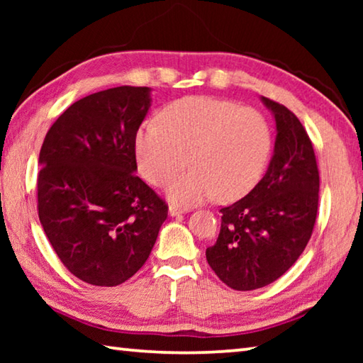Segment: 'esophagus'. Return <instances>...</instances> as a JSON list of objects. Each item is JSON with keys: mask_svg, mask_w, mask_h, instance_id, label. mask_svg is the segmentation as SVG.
I'll list each match as a JSON object with an SVG mask.
<instances>
[{"mask_svg": "<svg viewBox=\"0 0 363 363\" xmlns=\"http://www.w3.org/2000/svg\"><path fill=\"white\" fill-rule=\"evenodd\" d=\"M190 211L189 206H181V205H171L169 206V214L171 216H179V214H184Z\"/></svg>", "mask_w": 363, "mask_h": 363, "instance_id": "1", "label": "esophagus"}]
</instances>
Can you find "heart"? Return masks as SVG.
I'll return each mask as SVG.
<instances>
[{
  "mask_svg": "<svg viewBox=\"0 0 363 363\" xmlns=\"http://www.w3.org/2000/svg\"><path fill=\"white\" fill-rule=\"evenodd\" d=\"M274 134L255 108L216 97H184L147 120L134 140L140 174L163 186L189 155L190 171L169 184L176 203L195 205L218 195L230 201L247 195L267 168Z\"/></svg>",
  "mask_w": 363,
  "mask_h": 363,
  "instance_id": "b5f03b06",
  "label": "heart"
}]
</instances>
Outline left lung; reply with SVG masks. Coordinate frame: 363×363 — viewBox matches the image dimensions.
I'll list each match as a JSON object with an SVG mask.
<instances>
[{
    "label": "left lung",
    "mask_w": 363,
    "mask_h": 363,
    "mask_svg": "<svg viewBox=\"0 0 363 363\" xmlns=\"http://www.w3.org/2000/svg\"><path fill=\"white\" fill-rule=\"evenodd\" d=\"M262 102L277 126L272 160L248 195L220 208L219 237L206 248L214 274L238 291L281 277L304 251L317 218L320 179L311 139L291 110L267 97Z\"/></svg>",
    "instance_id": "1"
}]
</instances>
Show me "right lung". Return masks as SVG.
<instances>
[{"label":"right lung","instance_id":"1","mask_svg":"<svg viewBox=\"0 0 363 363\" xmlns=\"http://www.w3.org/2000/svg\"><path fill=\"white\" fill-rule=\"evenodd\" d=\"M150 101L145 86L86 96L41 145L40 223L60 262L89 285L131 279L168 216V205L136 176L134 140Z\"/></svg>","mask_w":363,"mask_h":363}]
</instances>
